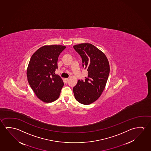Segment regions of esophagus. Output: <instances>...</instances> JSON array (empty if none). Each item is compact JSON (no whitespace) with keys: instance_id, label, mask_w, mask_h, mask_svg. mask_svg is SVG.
Listing matches in <instances>:
<instances>
[{"instance_id":"1","label":"esophagus","mask_w":151,"mask_h":151,"mask_svg":"<svg viewBox=\"0 0 151 151\" xmlns=\"http://www.w3.org/2000/svg\"><path fill=\"white\" fill-rule=\"evenodd\" d=\"M68 78H65V81H66V82H67V81H68Z\"/></svg>"}]
</instances>
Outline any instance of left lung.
<instances>
[{
	"instance_id": "left-lung-1",
	"label": "left lung",
	"mask_w": 151,
	"mask_h": 151,
	"mask_svg": "<svg viewBox=\"0 0 151 151\" xmlns=\"http://www.w3.org/2000/svg\"><path fill=\"white\" fill-rule=\"evenodd\" d=\"M73 47L82 58L83 67L88 71L85 81L78 80L73 92L79 103L89 105L96 101L104 91L109 74V61L93 45L83 43Z\"/></svg>"
}]
</instances>
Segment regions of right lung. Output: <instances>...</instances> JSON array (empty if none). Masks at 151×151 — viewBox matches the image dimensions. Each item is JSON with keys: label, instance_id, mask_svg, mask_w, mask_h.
Masks as SVG:
<instances>
[{"label": "right lung", "instance_id": "right-lung-1", "mask_svg": "<svg viewBox=\"0 0 151 151\" xmlns=\"http://www.w3.org/2000/svg\"><path fill=\"white\" fill-rule=\"evenodd\" d=\"M66 48L62 45L40 47L32 55L27 70L28 82L37 97L45 103H51L60 96L64 83L55 74L60 54Z\"/></svg>", "mask_w": 151, "mask_h": 151}]
</instances>
